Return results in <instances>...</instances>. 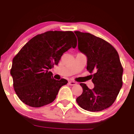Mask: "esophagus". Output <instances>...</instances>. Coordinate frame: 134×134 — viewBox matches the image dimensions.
<instances>
[{
    "instance_id": "obj_1",
    "label": "esophagus",
    "mask_w": 134,
    "mask_h": 134,
    "mask_svg": "<svg viewBox=\"0 0 134 134\" xmlns=\"http://www.w3.org/2000/svg\"><path fill=\"white\" fill-rule=\"evenodd\" d=\"M69 85H70V86H74V85H76V84H77V83L76 82H74V81H69Z\"/></svg>"
}]
</instances>
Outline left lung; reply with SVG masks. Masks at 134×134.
Returning a JSON list of instances; mask_svg holds the SVG:
<instances>
[{
    "mask_svg": "<svg viewBox=\"0 0 134 134\" xmlns=\"http://www.w3.org/2000/svg\"><path fill=\"white\" fill-rule=\"evenodd\" d=\"M78 49L87 57V70L94 84L93 90L81 83L82 93L76 99L82 108L99 111L114 103L122 87L123 67L115 48L107 41L88 33L74 31Z\"/></svg>",
    "mask_w": 134,
    "mask_h": 134,
    "instance_id": "1",
    "label": "left lung"
}]
</instances>
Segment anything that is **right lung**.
<instances>
[{
    "label": "right lung",
    "mask_w": 134,
    "mask_h": 134,
    "mask_svg": "<svg viewBox=\"0 0 134 134\" xmlns=\"http://www.w3.org/2000/svg\"><path fill=\"white\" fill-rule=\"evenodd\" d=\"M77 46L72 31H50L38 35L23 47L13 60L10 75L16 94L22 102L38 108L55 100L65 79L53 78L49 71L63 55Z\"/></svg>",
    "instance_id": "right-lung-1"
}]
</instances>
